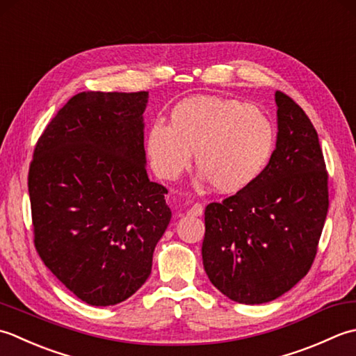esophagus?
Masks as SVG:
<instances>
[{"label": "esophagus", "mask_w": 356, "mask_h": 356, "mask_svg": "<svg viewBox=\"0 0 356 356\" xmlns=\"http://www.w3.org/2000/svg\"><path fill=\"white\" fill-rule=\"evenodd\" d=\"M188 216H201L202 215V206L201 204H193L191 209L187 210Z\"/></svg>", "instance_id": "1"}]
</instances>
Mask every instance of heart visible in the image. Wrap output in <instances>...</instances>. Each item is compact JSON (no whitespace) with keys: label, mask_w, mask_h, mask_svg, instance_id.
<instances>
[{"label":"heart","mask_w":356,"mask_h":356,"mask_svg":"<svg viewBox=\"0 0 356 356\" xmlns=\"http://www.w3.org/2000/svg\"><path fill=\"white\" fill-rule=\"evenodd\" d=\"M275 141L273 122L257 106L197 95L172 108L169 126L154 122L149 127L146 154L156 175L173 181L188 169L195 152L202 183L221 193H238L264 172Z\"/></svg>","instance_id":"1"}]
</instances>
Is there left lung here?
<instances>
[{"mask_svg": "<svg viewBox=\"0 0 356 356\" xmlns=\"http://www.w3.org/2000/svg\"><path fill=\"white\" fill-rule=\"evenodd\" d=\"M277 147L250 187L206 207L202 264L210 282L241 304L277 300L306 277L329 209L327 172L309 117L282 92Z\"/></svg>", "mask_w": 356, "mask_h": 356, "instance_id": "8db88e82", "label": "left lung"}]
</instances>
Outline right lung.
Instances as JSON below:
<instances>
[{
  "instance_id": "add662e5",
  "label": "right lung",
  "mask_w": 356,
  "mask_h": 356,
  "mask_svg": "<svg viewBox=\"0 0 356 356\" xmlns=\"http://www.w3.org/2000/svg\"><path fill=\"white\" fill-rule=\"evenodd\" d=\"M149 92H81L49 122L29 169L35 248L90 306H115L149 278L172 212L147 177Z\"/></svg>"
}]
</instances>
